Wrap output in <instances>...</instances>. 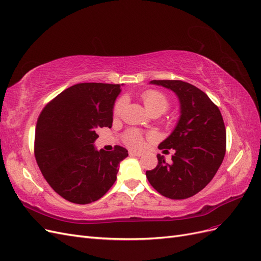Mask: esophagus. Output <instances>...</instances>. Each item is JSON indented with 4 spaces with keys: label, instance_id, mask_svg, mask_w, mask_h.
<instances>
[{
    "label": "esophagus",
    "instance_id": "34e87169",
    "mask_svg": "<svg viewBox=\"0 0 261 261\" xmlns=\"http://www.w3.org/2000/svg\"><path fill=\"white\" fill-rule=\"evenodd\" d=\"M129 155H134V156H141L143 153L141 152H137V151H134V150H129Z\"/></svg>",
    "mask_w": 261,
    "mask_h": 261
}]
</instances>
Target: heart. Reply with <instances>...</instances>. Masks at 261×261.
I'll return each mask as SVG.
<instances>
[{
    "mask_svg": "<svg viewBox=\"0 0 261 261\" xmlns=\"http://www.w3.org/2000/svg\"><path fill=\"white\" fill-rule=\"evenodd\" d=\"M145 108L150 114H162L170 108V100L167 94L159 90H147L141 96ZM125 102L123 99L118 100L113 109V116L120 117L124 111ZM123 141L130 148L139 149L145 144V135L138 129H128L124 133Z\"/></svg>",
    "mask_w": 261,
    "mask_h": 261,
    "instance_id": "heart-1",
    "label": "heart"
}]
</instances>
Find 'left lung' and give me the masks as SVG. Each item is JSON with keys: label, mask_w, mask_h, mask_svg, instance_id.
I'll list each match as a JSON object with an SVG mask.
<instances>
[{"label": "left lung", "mask_w": 261, "mask_h": 261, "mask_svg": "<svg viewBox=\"0 0 261 261\" xmlns=\"http://www.w3.org/2000/svg\"><path fill=\"white\" fill-rule=\"evenodd\" d=\"M176 93L180 116L171 135L159 145L174 149L172 162L158 154V164L146 172L155 191L170 199H186L199 193L216 175L225 155L226 130L219 108L206 93L181 81H151Z\"/></svg>", "instance_id": "left-lung-1"}]
</instances>
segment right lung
I'll return each mask as SVG.
<instances>
[{
    "instance_id": "obj_1",
    "label": "right lung",
    "mask_w": 261,
    "mask_h": 261,
    "mask_svg": "<svg viewBox=\"0 0 261 261\" xmlns=\"http://www.w3.org/2000/svg\"><path fill=\"white\" fill-rule=\"evenodd\" d=\"M120 85L82 83L51 100L38 117L35 156L42 175L63 198L78 204L105 196L116 180L118 165L128 155L94 148L99 128L112 127Z\"/></svg>"
}]
</instances>
